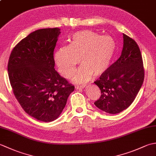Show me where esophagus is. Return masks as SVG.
Masks as SVG:
<instances>
[{
  "label": "esophagus",
  "instance_id": "obj_1",
  "mask_svg": "<svg viewBox=\"0 0 156 156\" xmlns=\"http://www.w3.org/2000/svg\"><path fill=\"white\" fill-rule=\"evenodd\" d=\"M86 87V84H82V85H80V86H79V85H77V86H76V89H81V88H85Z\"/></svg>",
  "mask_w": 156,
  "mask_h": 156
}]
</instances>
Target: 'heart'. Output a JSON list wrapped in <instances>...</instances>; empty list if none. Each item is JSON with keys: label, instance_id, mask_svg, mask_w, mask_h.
Listing matches in <instances>:
<instances>
[{"label": "heart", "instance_id": "obj_1", "mask_svg": "<svg viewBox=\"0 0 156 156\" xmlns=\"http://www.w3.org/2000/svg\"><path fill=\"white\" fill-rule=\"evenodd\" d=\"M116 43L109 36H102L89 30L76 32L70 44L58 48L54 61L59 73L69 78L80 61L82 66L74 73L73 80L78 83L86 82L92 75L99 76L110 66L116 52Z\"/></svg>", "mask_w": 156, "mask_h": 156}]
</instances>
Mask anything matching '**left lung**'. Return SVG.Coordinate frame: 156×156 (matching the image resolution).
I'll return each mask as SVG.
<instances>
[{"label":"left lung","mask_w":156,"mask_h":156,"mask_svg":"<svg viewBox=\"0 0 156 156\" xmlns=\"http://www.w3.org/2000/svg\"><path fill=\"white\" fill-rule=\"evenodd\" d=\"M123 35V48L119 58L94 83L101 91L96 107L109 114L127 108L143 84L144 68L140 48L133 39Z\"/></svg>","instance_id":"obj_1"}]
</instances>
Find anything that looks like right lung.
I'll return each instance as SVG.
<instances>
[{
    "instance_id": "1",
    "label": "right lung",
    "mask_w": 156,
    "mask_h": 156,
    "mask_svg": "<svg viewBox=\"0 0 156 156\" xmlns=\"http://www.w3.org/2000/svg\"><path fill=\"white\" fill-rule=\"evenodd\" d=\"M59 28L38 29L19 42L8 62L13 94L23 110L43 122L62 113L74 87L55 70L54 51Z\"/></svg>"
}]
</instances>
